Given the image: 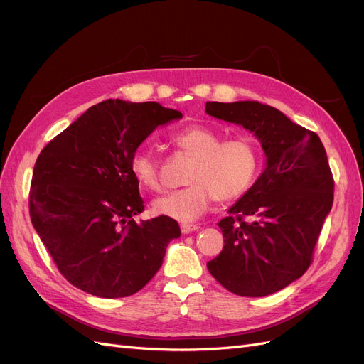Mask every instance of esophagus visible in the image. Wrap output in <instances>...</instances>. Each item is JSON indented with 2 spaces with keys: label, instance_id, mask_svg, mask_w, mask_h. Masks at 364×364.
I'll use <instances>...</instances> for the list:
<instances>
[{
  "label": "esophagus",
  "instance_id": "1",
  "mask_svg": "<svg viewBox=\"0 0 364 364\" xmlns=\"http://www.w3.org/2000/svg\"><path fill=\"white\" fill-rule=\"evenodd\" d=\"M180 228H181L183 234H189V232H193V231L199 230L198 225H189V223H183Z\"/></svg>",
  "mask_w": 364,
  "mask_h": 364
}]
</instances>
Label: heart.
I'll return each mask as SVG.
<instances>
[{"label":"heart","instance_id":"1","mask_svg":"<svg viewBox=\"0 0 364 364\" xmlns=\"http://www.w3.org/2000/svg\"><path fill=\"white\" fill-rule=\"evenodd\" d=\"M173 144L193 157L186 181L189 186L157 198L153 210L159 216L181 223L198 220L214 199L234 200L243 196L258 177L261 156L250 138L238 136L222 142L216 132L204 126H189L173 133ZM130 172L144 189H160V169L156 156L138 148L130 159Z\"/></svg>","mask_w":364,"mask_h":364}]
</instances>
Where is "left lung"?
Listing matches in <instances>:
<instances>
[{"label":"left lung","instance_id":"8db88e82","mask_svg":"<svg viewBox=\"0 0 364 364\" xmlns=\"http://www.w3.org/2000/svg\"><path fill=\"white\" fill-rule=\"evenodd\" d=\"M205 112L252 132L265 168L219 222L225 246L207 262L219 284L241 297H265L301 277L333 205L326 148L273 106L207 102ZM247 215L250 223L242 220Z\"/></svg>","mask_w":364,"mask_h":364}]
</instances>
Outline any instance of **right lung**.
<instances>
[{
  "instance_id": "right-lung-1",
  "label": "right lung",
  "mask_w": 364,
  "mask_h": 364,
  "mask_svg": "<svg viewBox=\"0 0 364 364\" xmlns=\"http://www.w3.org/2000/svg\"><path fill=\"white\" fill-rule=\"evenodd\" d=\"M157 102L105 100L57 134L34 165L30 216L60 273L103 299L129 297L159 272L169 241L181 235L144 211L130 159L157 126L181 118Z\"/></svg>"
}]
</instances>
